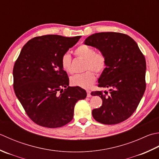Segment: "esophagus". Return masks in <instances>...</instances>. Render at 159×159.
Returning a JSON list of instances; mask_svg holds the SVG:
<instances>
[{"label":"esophagus","instance_id":"obj_1","mask_svg":"<svg viewBox=\"0 0 159 159\" xmlns=\"http://www.w3.org/2000/svg\"><path fill=\"white\" fill-rule=\"evenodd\" d=\"M86 93H87V98H90V97H91V94H90V90H87Z\"/></svg>","mask_w":159,"mask_h":159}]
</instances>
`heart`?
<instances>
[{"mask_svg": "<svg viewBox=\"0 0 159 159\" xmlns=\"http://www.w3.org/2000/svg\"><path fill=\"white\" fill-rule=\"evenodd\" d=\"M77 57L86 60L85 70H87L82 74H77L70 77L72 85L79 86L83 89H89L95 82V73H102L106 66V58L101 52H95V48L86 44H82L75 51ZM61 66L67 73L72 72L71 69V56L69 53H65L61 57ZM93 70V71L92 70Z\"/></svg>", "mask_w": 159, "mask_h": 159, "instance_id": "obj_1", "label": "heart"}]
</instances>
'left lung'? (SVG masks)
<instances>
[{
    "label": "left lung",
    "mask_w": 159,
    "mask_h": 159,
    "mask_svg": "<svg viewBox=\"0 0 159 159\" xmlns=\"http://www.w3.org/2000/svg\"><path fill=\"white\" fill-rule=\"evenodd\" d=\"M84 43L98 48L106 58L98 86L110 90L91 93L102 99V106L93 110V118L108 125L126 120L137 109L146 87L144 56L133 39L121 33H96Z\"/></svg>",
    "instance_id": "left-lung-1"
}]
</instances>
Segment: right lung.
<instances>
[{
    "label": "right lung",
    "instance_id": "1",
    "mask_svg": "<svg viewBox=\"0 0 159 159\" xmlns=\"http://www.w3.org/2000/svg\"><path fill=\"white\" fill-rule=\"evenodd\" d=\"M81 36L46 35L32 38L22 47L13 76L16 97L32 121L43 127H61L73 118L76 102L86 90L69 86L61 57ZM63 88H65L64 90Z\"/></svg>",
    "mask_w": 159,
    "mask_h": 159
}]
</instances>
